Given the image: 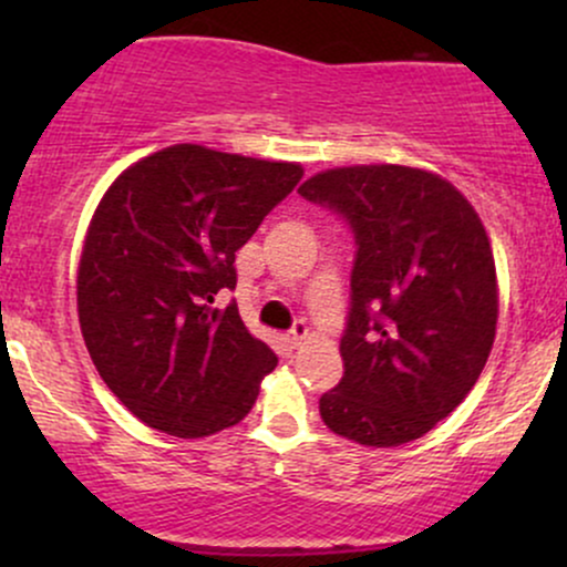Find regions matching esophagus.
Returning a JSON list of instances; mask_svg holds the SVG:
<instances>
[{
    "instance_id": "1",
    "label": "esophagus",
    "mask_w": 567,
    "mask_h": 567,
    "mask_svg": "<svg viewBox=\"0 0 567 567\" xmlns=\"http://www.w3.org/2000/svg\"><path fill=\"white\" fill-rule=\"evenodd\" d=\"M306 333H309V328H306L303 322H296V324H292V330H290V333L285 336V338H288V347H290V349H296L298 343H301L303 338H306Z\"/></svg>"
}]
</instances>
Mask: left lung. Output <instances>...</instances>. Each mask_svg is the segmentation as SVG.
<instances>
[{
    "instance_id": "8db88e82",
    "label": "left lung",
    "mask_w": 567,
    "mask_h": 567,
    "mask_svg": "<svg viewBox=\"0 0 567 567\" xmlns=\"http://www.w3.org/2000/svg\"><path fill=\"white\" fill-rule=\"evenodd\" d=\"M298 194L338 213L357 243L343 379L320 396L324 426L370 447L424 437L472 392L496 338L483 220L419 167H336Z\"/></svg>"
}]
</instances>
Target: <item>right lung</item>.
Wrapping results in <instances>:
<instances>
[{"label": "right lung", "mask_w": 567, "mask_h": 567, "mask_svg": "<svg viewBox=\"0 0 567 567\" xmlns=\"http://www.w3.org/2000/svg\"><path fill=\"white\" fill-rule=\"evenodd\" d=\"M301 165L178 143L109 186L84 237L76 309L106 386L143 424L207 437L250 413L277 354L245 328L234 252L296 188Z\"/></svg>", "instance_id": "add662e5"}]
</instances>
